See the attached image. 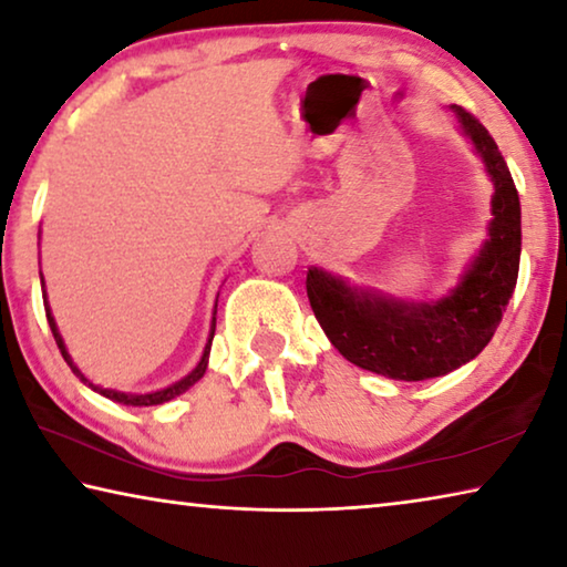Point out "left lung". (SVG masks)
Wrapping results in <instances>:
<instances>
[{
    "mask_svg": "<svg viewBox=\"0 0 567 567\" xmlns=\"http://www.w3.org/2000/svg\"><path fill=\"white\" fill-rule=\"evenodd\" d=\"M460 124L493 177L491 237L463 280L435 302H402L358 292L312 267L307 297L342 358L392 380H427L477 358L503 320L520 267V199L505 159L477 117L453 104Z\"/></svg>",
    "mask_w": 567,
    "mask_h": 567,
    "instance_id": "1",
    "label": "left lung"
}]
</instances>
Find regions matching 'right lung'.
Listing matches in <instances>:
<instances>
[{"instance_id":"obj_1","label":"right lung","mask_w":567,"mask_h":567,"mask_svg":"<svg viewBox=\"0 0 567 567\" xmlns=\"http://www.w3.org/2000/svg\"><path fill=\"white\" fill-rule=\"evenodd\" d=\"M44 282V280H42ZM44 310H47V322H50V328H52V334H54V342H56V348H60V352H62V358L66 360V364H70L72 368V372L76 378H80L82 382H87V378L82 375L80 370L74 368V362H72V358H70V352H66V348H64V342H62V334H60V330H56V324H54V318H52V312H50V305H47V295H44ZM213 338H215V322H213V332H209V340H207V344H205V352H203V360H199V364L195 370L189 372L187 378H182L179 382H175V385H169V388H165V390H157V392H147V395H130V392H117V390H102V388H97V385H90L92 390H97L100 395H104V398H110V400H114V402H122V405H134V408H150V405H162V402H167V400H172V398H177L179 392H185V390H189L192 385H195V382L205 375V370H207V360H209V348H213Z\"/></svg>"}]
</instances>
